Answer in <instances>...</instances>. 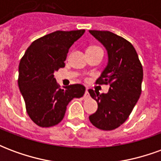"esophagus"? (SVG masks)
Here are the masks:
<instances>
[{"mask_svg":"<svg viewBox=\"0 0 161 161\" xmlns=\"http://www.w3.org/2000/svg\"><path fill=\"white\" fill-rule=\"evenodd\" d=\"M84 97L88 98L90 97V93H89V90L86 89V91H85V93H84Z\"/></svg>","mask_w":161,"mask_h":161,"instance_id":"obj_1","label":"esophagus"}]
</instances>
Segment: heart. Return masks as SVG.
Segmentation results:
<instances>
[{"label": "heart", "mask_w": 161, "mask_h": 161, "mask_svg": "<svg viewBox=\"0 0 161 161\" xmlns=\"http://www.w3.org/2000/svg\"><path fill=\"white\" fill-rule=\"evenodd\" d=\"M89 48H97V46H91V47H89Z\"/></svg>", "instance_id": "obj_1"}]
</instances>
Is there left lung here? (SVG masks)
Instances as JSON below:
<instances>
[{
    "label": "left lung",
    "instance_id": "left-lung-1",
    "mask_svg": "<svg viewBox=\"0 0 161 161\" xmlns=\"http://www.w3.org/2000/svg\"><path fill=\"white\" fill-rule=\"evenodd\" d=\"M89 32L108 53L107 65L97 83L110 85L106 94L89 90L98 105L89 119L99 129L113 130L128 119L140 98L143 69L135 47L128 40L108 31Z\"/></svg>",
    "mask_w": 161,
    "mask_h": 161
}]
</instances>
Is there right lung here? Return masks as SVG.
Segmentation results:
<instances>
[{
	"label": "right lung",
	"instance_id": "1",
	"mask_svg": "<svg viewBox=\"0 0 161 161\" xmlns=\"http://www.w3.org/2000/svg\"><path fill=\"white\" fill-rule=\"evenodd\" d=\"M85 32L56 31L33 41L19 64L18 84L32 121L42 128L62 121L73 98L84 96L85 87L70 84L60 89L54 72L64 66L70 47Z\"/></svg>",
	"mask_w": 161,
	"mask_h": 161
}]
</instances>
